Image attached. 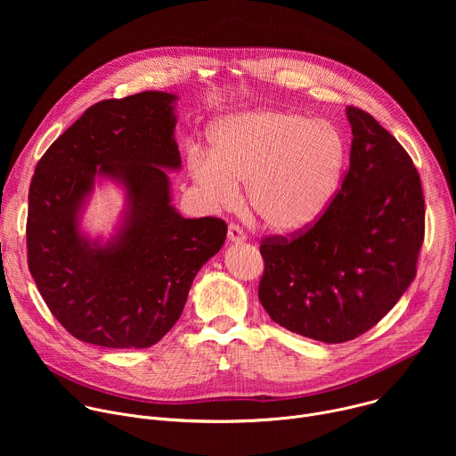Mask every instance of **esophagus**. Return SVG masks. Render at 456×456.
<instances>
[{
    "instance_id": "34e87169",
    "label": "esophagus",
    "mask_w": 456,
    "mask_h": 456,
    "mask_svg": "<svg viewBox=\"0 0 456 456\" xmlns=\"http://www.w3.org/2000/svg\"><path fill=\"white\" fill-rule=\"evenodd\" d=\"M227 240H229L231 243H241V241L247 240V234L243 232V229H241L240 225L231 224L229 229H227Z\"/></svg>"
}]
</instances>
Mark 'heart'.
I'll return each mask as SVG.
<instances>
[{
    "instance_id": "b5f03b06",
    "label": "heart",
    "mask_w": 456,
    "mask_h": 456,
    "mask_svg": "<svg viewBox=\"0 0 456 456\" xmlns=\"http://www.w3.org/2000/svg\"><path fill=\"white\" fill-rule=\"evenodd\" d=\"M213 153L194 148L187 171L209 206L227 209L247 183V200L278 234L317 224L339 191L348 148L339 129L321 118L283 110L225 117L211 129Z\"/></svg>"
}]
</instances>
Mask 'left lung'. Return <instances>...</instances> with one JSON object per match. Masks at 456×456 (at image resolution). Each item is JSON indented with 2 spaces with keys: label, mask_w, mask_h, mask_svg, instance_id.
Here are the masks:
<instances>
[{
  "label": "left lung",
  "mask_w": 456,
  "mask_h": 456,
  "mask_svg": "<svg viewBox=\"0 0 456 456\" xmlns=\"http://www.w3.org/2000/svg\"><path fill=\"white\" fill-rule=\"evenodd\" d=\"M350 167L330 209L308 231L262 241L257 296L283 329L322 343L364 334L417 274L424 197L413 160L366 111L348 106Z\"/></svg>",
  "instance_id": "left-lung-1"
}]
</instances>
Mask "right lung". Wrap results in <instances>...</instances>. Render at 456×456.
Instances as JSON below:
<instances>
[{"instance_id":"obj_1","label":"right lung","mask_w":456,"mask_h":456,"mask_svg":"<svg viewBox=\"0 0 456 456\" xmlns=\"http://www.w3.org/2000/svg\"><path fill=\"white\" fill-rule=\"evenodd\" d=\"M175 94L142 92L90 106L41 157L28 191L30 274L53 317L79 341L148 348L178 321L194 276L224 245L220 218H183L167 171L182 167ZM125 189L106 242L80 218L94 182Z\"/></svg>"}]
</instances>
